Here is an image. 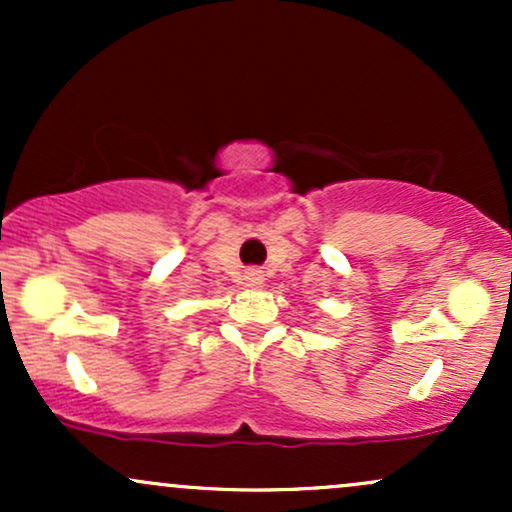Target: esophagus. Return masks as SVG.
Returning a JSON list of instances; mask_svg holds the SVG:
<instances>
[{"mask_svg":"<svg viewBox=\"0 0 512 512\" xmlns=\"http://www.w3.org/2000/svg\"><path fill=\"white\" fill-rule=\"evenodd\" d=\"M245 284H248V286H260L262 284V274L255 272V269H252V272H245Z\"/></svg>","mask_w":512,"mask_h":512,"instance_id":"obj_1","label":"esophagus"}]
</instances>
